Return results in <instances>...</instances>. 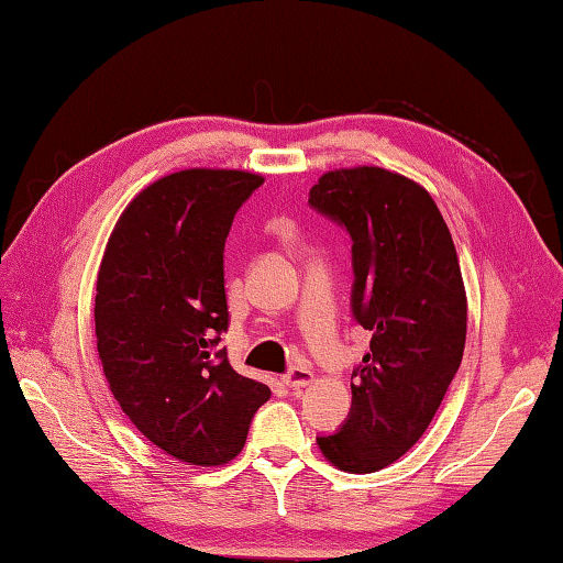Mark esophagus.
Returning <instances> with one entry per match:
<instances>
[{
  "mask_svg": "<svg viewBox=\"0 0 563 563\" xmlns=\"http://www.w3.org/2000/svg\"><path fill=\"white\" fill-rule=\"evenodd\" d=\"M285 379V385L288 387H292V389H300V387H305V385H310L312 383V369L310 367H292L288 375L283 377Z\"/></svg>",
  "mask_w": 563,
  "mask_h": 563,
  "instance_id": "34e87169",
  "label": "esophagus"
}]
</instances>
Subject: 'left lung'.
<instances>
[{"label": "left lung", "mask_w": 563, "mask_h": 563, "mask_svg": "<svg viewBox=\"0 0 563 563\" xmlns=\"http://www.w3.org/2000/svg\"><path fill=\"white\" fill-rule=\"evenodd\" d=\"M308 203L350 233L352 318L373 330L369 352L352 369L350 415L318 444L342 472L369 474L424 434L460 369V258L432 196L393 170H330L310 188Z\"/></svg>", "instance_id": "obj_1"}]
</instances>
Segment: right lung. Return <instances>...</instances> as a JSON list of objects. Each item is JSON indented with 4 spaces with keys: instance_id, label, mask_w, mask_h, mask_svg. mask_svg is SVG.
I'll return each mask as SVG.
<instances>
[{
    "instance_id": "obj_1",
    "label": "right lung",
    "mask_w": 563,
    "mask_h": 563,
    "mask_svg": "<svg viewBox=\"0 0 563 563\" xmlns=\"http://www.w3.org/2000/svg\"><path fill=\"white\" fill-rule=\"evenodd\" d=\"M258 186L261 176L223 168L158 178L121 213L101 261L93 320L103 375L136 430L188 464L231 462L271 399L218 345L225 238Z\"/></svg>"
}]
</instances>
